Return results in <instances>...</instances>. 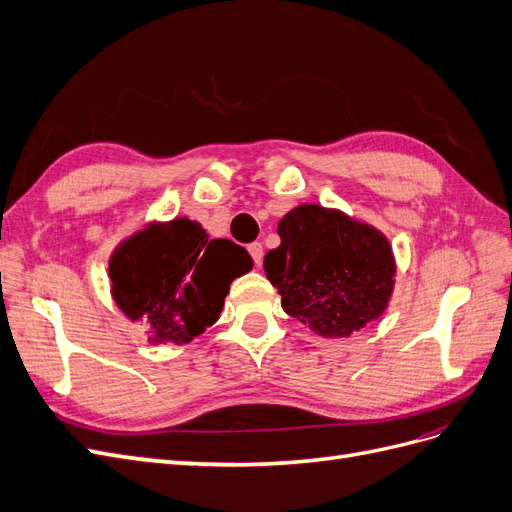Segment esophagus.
<instances>
[{
	"label": "esophagus",
	"mask_w": 512,
	"mask_h": 512,
	"mask_svg": "<svg viewBox=\"0 0 512 512\" xmlns=\"http://www.w3.org/2000/svg\"><path fill=\"white\" fill-rule=\"evenodd\" d=\"M247 252H250V256H252V260L256 262V265H260V262H262V254H265V252H262V243H250V245H247Z\"/></svg>",
	"instance_id": "obj_1"
}]
</instances>
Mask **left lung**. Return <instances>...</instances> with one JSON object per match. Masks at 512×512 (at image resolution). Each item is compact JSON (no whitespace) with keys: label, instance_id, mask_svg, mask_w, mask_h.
<instances>
[{"label":"left lung","instance_id":"obj_1","mask_svg":"<svg viewBox=\"0 0 512 512\" xmlns=\"http://www.w3.org/2000/svg\"><path fill=\"white\" fill-rule=\"evenodd\" d=\"M282 243L265 273L284 312L322 337H348L378 318L393 292L391 245L376 228L318 205L292 209L277 224Z\"/></svg>","mask_w":512,"mask_h":512}]
</instances>
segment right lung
Masks as SVG:
<instances>
[{
    "instance_id": "right-lung-1",
    "label": "right lung",
    "mask_w": 512,
    "mask_h": 512,
    "mask_svg": "<svg viewBox=\"0 0 512 512\" xmlns=\"http://www.w3.org/2000/svg\"><path fill=\"white\" fill-rule=\"evenodd\" d=\"M252 269L241 245L211 239L179 218L136 232L113 254V297L132 320L149 322L153 344H185L218 320L230 282Z\"/></svg>"
}]
</instances>
